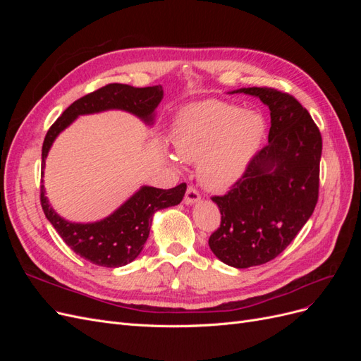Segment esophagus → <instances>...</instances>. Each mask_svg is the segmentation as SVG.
<instances>
[{
    "mask_svg": "<svg viewBox=\"0 0 361 361\" xmlns=\"http://www.w3.org/2000/svg\"><path fill=\"white\" fill-rule=\"evenodd\" d=\"M183 202H185V204H188V206L199 203V202H200V194L197 192V190H195V188L188 187V188H187V192H185Z\"/></svg>",
    "mask_w": 361,
    "mask_h": 361,
    "instance_id": "obj_1",
    "label": "esophagus"
}]
</instances>
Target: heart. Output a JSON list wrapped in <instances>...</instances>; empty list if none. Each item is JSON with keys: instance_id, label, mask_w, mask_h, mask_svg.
<instances>
[{"instance_id": "heart-1", "label": "heart", "mask_w": 361, "mask_h": 361, "mask_svg": "<svg viewBox=\"0 0 361 361\" xmlns=\"http://www.w3.org/2000/svg\"><path fill=\"white\" fill-rule=\"evenodd\" d=\"M265 137L267 122L260 113L215 99L183 108L171 128L178 155L188 162L199 161V178L212 191L232 188L245 176ZM164 154L179 166L178 155L167 149Z\"/></svg>"}]
</instances>
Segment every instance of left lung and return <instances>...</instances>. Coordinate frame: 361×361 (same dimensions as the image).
Segmentation results:
<instances>
[{
	"instance_id": "left-lung-1",
	"label": "left lung",
	"mask_w": 361,
	"mask_h": 361,
	"mask_svg": "<svg viewBox=\"0 0 361 361\" xmlns=\"http://www.w3.org/2000/svg\"><path fill=\"white\" fill-rule=\"evenodd\" d=\"M259 97L269 108L268 145L245 176L221 197V224L212 253L233 268L267 264L285 250L312 216L319 190L322 137L309 111L288 93L268 87L231 92Z\"/></svg>"
}]
</instances>
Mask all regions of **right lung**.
<instances>
[{"label": "right lung", "mask_w": 361, "mask_h": 361, "mask_svg": "<svg viewBox=\"0 0 361 361\" xmlns=\"http://www.w3.org/2000/svg\"><path fill=\"white\" fill-rule=\"evenodd\" d=\"M162 97V85L138 89L128 84H108L75 101L49 128L43 141L42 176L54 141L80 116L118 110L133 114L145 125L152 126L155 123L157 108ZM185 191L187 183H180L170 190L143 185L114 212L93 223H73L60 216L51 206L43 185L40 188V202L48 221L76 255L94 265L118 268L138 257L149 238L154 215L166 207L179 204Z\"/></svg>", "instance_id": "right-lung-1"}]
</instances>
